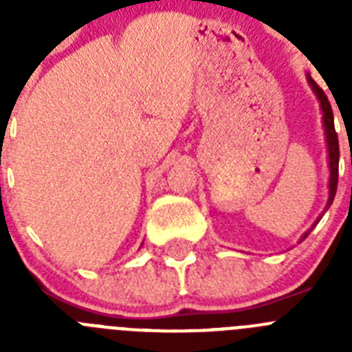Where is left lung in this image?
Segmentation results:
<instances>
[{
    "instance_id": "left-lung-1",
    "label": "left lung",
    "mask_w": 352,
    "mask_h": 352,
    "mask_svg": "<svg viewBox=\"0 0 352 352\" xmlns=\"http://www.w3.org/2000/svg\"><path fill=\"white\" fill-rule=\"evenodd\" d=\"M307 80H309L310 88L314 89V93H316L317 100H319V105H321V111H322V125H324V133H326V144H328V166H329V197H328V203H326V208L324 211H322V214L326 213V210H328L329 206H331V203H333L335 199V194H337V183H338V158H340V149H338V135L337 132H335V123H333V111H331V105H329V100L328 96L324 95V91H322L319 86H317L316 80L310 77V74H307ZM321 214V217H322ZM321 217L316 220V223L314 226H317L319 223V220H321ZM310 234V231L305 232L303 236H301V241H303L307 236Z\"/></svg>"
}]
</instances>
